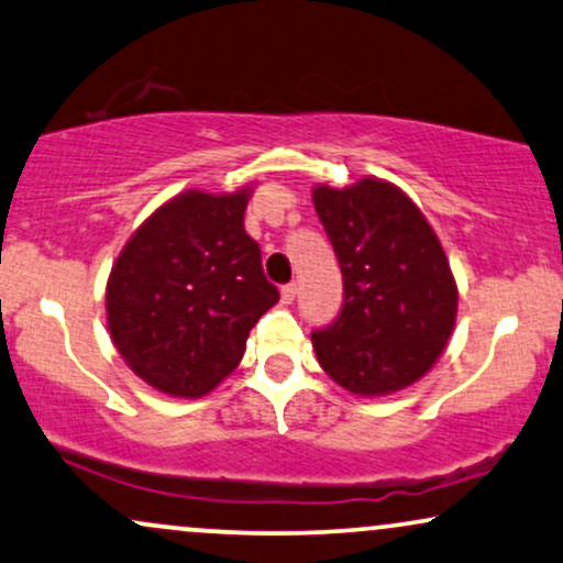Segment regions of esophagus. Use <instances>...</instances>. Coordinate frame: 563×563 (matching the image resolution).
<instances>
[{"label": "esophagus", "instance_id": "1", "mask_svg": "<svg viewBox=\"0 0 563 563\" xmlns=\"http://www.w3.org/2000/svg\"><path fill=\"white\" fill-rule=\"evenodd\" d=\"M296 294H299V283H286V286L280 288V296H283V303H294Z\"/></svg>", "mask_w": 563, "mask_h": 563}]
</instances>
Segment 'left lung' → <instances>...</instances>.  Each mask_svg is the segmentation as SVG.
Returning a JSON list of instances; mask_svg holds the SVG:
<instances>
[{"label":"left lung","mask_w":563,"mask_h":563,"mask_svg":"<svg viewBox=\"0 0 563 563\" xmlns=\"http://www.w3.org/2000/svg\"><path fill=\"white\" fill-rule=\"evenodd\" d=\"M314 209L343 275L341 311L311 330L317 358L358 396L401 390L428 372L456 320V283L438 235L396 186H320Z\"/></svg>","instance_id":"1"}]
</instances>
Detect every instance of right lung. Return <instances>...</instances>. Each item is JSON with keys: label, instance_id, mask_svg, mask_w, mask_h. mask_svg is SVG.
I'll return each instance as SVG.
<instances>
[{"label": "right lung", "instance_id": "1", "mask_svg": "<svg viewBox=\"0 0 563 563\" xmlns=\"http://www.w3.org/2000/svg\"><path fill=\"white\" fill-rule=\"evenodd\" d=\"M246 191H186L133 233L107 283L120 356L170 396H205L239 367L246 338L280 299L243 230Z\"/></svg>", "mask_w": 563, "mask_h": 563}]
</instances>
